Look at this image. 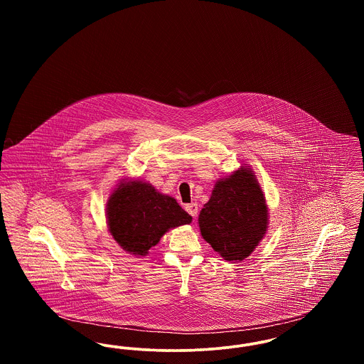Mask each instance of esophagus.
Listing matches in <instances>:
<instances>
[{
  "label": "esophagus",
  "instance_id": "esophagus-1",
  "mask_svg": "<svg viewBox=\"0 0 364 364\" xmlns=\"http://www.w3.org/2000/svg\"><path fill=\"white\" fill-rule=\"evenodd\" d=\"M186 210L187 213L192 215L193 218L198 215V205L196 203H190V205H186Z\"/></svg>",
  "mask_w": 364,
  "mask_h": 364
}]
</instances>
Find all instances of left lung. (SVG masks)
Returning a JSON list of instances; mask_svg holds the SVG:
<instances>
[{
    "mask_svg": "<svg viewBox=\"0 0 364 364\" xmlns=\"http://www.w3.org/2000/svg\"><path fill=\"white\" fill-rule=\"evenodd\" d=\"M203 239L225 260L247 258L263 239L267 206L250 169L220 180L199 214Z\"/></svg>",
    "mask_w": 364,
    "mask_h": 364,
    "instance_id": "left-lung-1",
    "label": "left lung"
}]
</instances>
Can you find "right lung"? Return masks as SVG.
Listing matches in <instances>:
<instances>
[{
	"mask_svg": "<svg viewBox=\"0 0 364 364\" xmlns=\"http://www.w3.org/2000/svg\"><path fill=\"white\" fill-rule=\"evenodd\" d=\"M106 214L113 239L135 255H146L171 228L192 221L176 199L138 180L122 183L114 190Z\"/></svg>",
	"mask_w": 364,
	"mask_h": 364,
	"instance_id": "add662e5",
	"label": "right lung"
}]
</instances>
